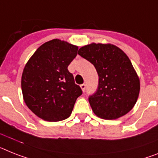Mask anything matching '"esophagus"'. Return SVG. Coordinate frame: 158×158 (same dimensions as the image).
Instances as JSON below:
<instances>
[{
	"label": "esophagus",
	"mask_w": 158,
	"mask_h": 158,
	"mask_svg": "<svg viewBox=\"0 0 158 158\" xmlns=\"http://www.w3.org/2000/svg\"><path fill=\"white\" fill-rule=\"evenodd\" d=\"M80 87H81L82 91L84 92V91H85V90H86V85H85V84H84V83H83V84H81V85H80Z\"/></svg>",
	"instance_id": "34e87169"
}]
</instances>
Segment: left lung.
Here are the masks:
<instances>
[{
    "mask_svg": "<svg viewBox=\"0 0 158 158\" xmlns=\"http://www.w3.org/2000/svg\"><path fill=\"white\" fill-rule=\"evenodd\" d=\"M78 54L94 65L99 75L97 90L88 99L94 113L104 120L128 113L138 99L140 79L126 54L102 43L83 46Z\"/></svg>",
    "mask_w": 158,
    "mask_h": 158,
    "instance_id": "obj_1",
    "label": "left lung"
}]
</instances>
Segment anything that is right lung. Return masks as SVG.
I'll return each instance as SVG.
<instances>
[{"instance_id": "add662e5", "label": "right lung", "mask_w": 158, "mask_h": 158, "mask_svg": "<svg viewBox=\"0 0 158 158\" xmlns=\"http://www.w3.org/2000/svg\"><path fill=\"white\" fill-rule=\"evenodd\" d=\"M77 52L78 46L53 39L38 47L24 67V101L42 120L56 122L68 118L83 93L67 69Z\"/></svg>"}]
</instances>
